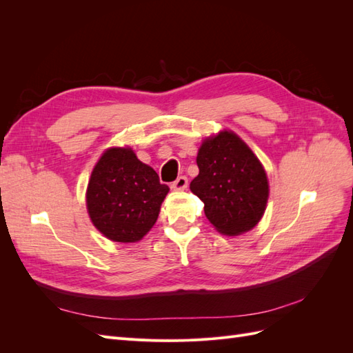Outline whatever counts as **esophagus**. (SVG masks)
Listing matches in <instances>:
<instances>
[{
  "label": "esophagus",
  "instance_id": "1",
  "mask_svg": "<svg viewBox=\"0 0 353 353\" xmlns=\"http://www.w3.org/2000/svg\"><path fill=\"white\" fill-rule=\"evenodd\" d=\"M188 185V179L187 176H178L174 183H172V188L174 190H185Z\"/></svg>",
  "mask_w": 353,
  "mask_h": 353
}]
</instances>
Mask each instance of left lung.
<instances>
[{
	"label": "left lung",
	"mask_w": 353,
	"mask_h": 353,
	"mask_svg": "<svg viewBox=\"0 0 353 353\" xmlns=\"http://www.w3.org/2000/svg\"><path fill=\"white\" fill-rule=\"evenodd\" d=\"M199 175L190 190L205 203V215L223 236H239L256 227L270 196L259 159L239 135L222 131L201 143Z\"/></svg>",
	"instance_id": "1"
}]
</instances>
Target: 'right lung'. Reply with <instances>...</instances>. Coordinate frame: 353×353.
<instances>
[{
  "mask_svg": "<svg viewBox=\"0 0 353 353\" xmlns=\"http://www.w3.org/2000/svg\"><path fill=\"white\" fill-rule=\"evenodd\" d=\"M168 191L156 170L140 162L132 148L112 147L92 169L87 209L104 237L135 243L156 223Z\"/></svg>",
  "mask_w": 353,
  "mask_h": 353,
  "instance_id": "add662e5",
  "label": "right lung"
}]
</instances>
